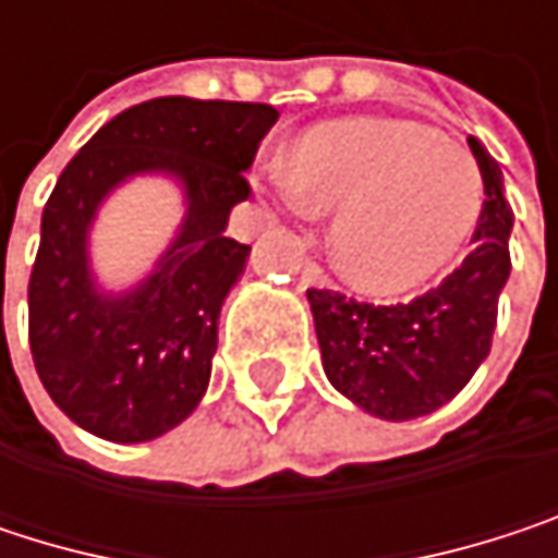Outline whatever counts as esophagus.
Listing matches in <instances>:
<instances>
[{
  "instance_id": "obj_1",
  "label": "esophagus",
  "mask_w": 558,
  "mask_h": 558,
  "mask_svg": "<svg viewBox=\"0 0 558 558\" xmlns=\"http://www.w3.org/2000/svg\"><path fill=\"white\" fill-rule=\"evenodd\" d=\"M303 280H306V283H313V287H326V283H329L326 271H323L313 258H306V262H303Z\"/></svg>"
}]
</instances>
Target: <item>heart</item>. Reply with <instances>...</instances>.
<instances>
[{"label": "heart", "instance_id": "1", "mask_svg": "<svg viewBox=\"0 0 558 558\" xmlns=\"http://www.w3.org/2000/svg\"><path fill=\"white\" fill-rule=\"evenodd\" d=\"M296 213L336 209L332 248L352 283L400 293L433 278L472 235L482 173L433 129L400 119H345L303 135L296 165L271 168Z\"/></svg>", "mask_w": 558, "mask_h": 558}]
</instances>
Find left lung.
I'll list each match as a JSON object with an SVG mask.
<instances>
[{
    "label": "left lung",
    "instance_id": "left-lung-1",
    "mask_svg": "<svg viewBox=\"0 0 558 558\" xmlns=\"http://www.w3.org/2000/svg\"><path fill=\"white\" fill-rule=\"evenodd\" d=\"M469 148L485 180V206L472 255L439 287L390 306L339 290H306L329 385L372 416L413 420L439 410L492 352L498 300L510 275L513 209L498 161L478 138H469Z\"/></svg>",
    "mask_w": 558,
    "mask_h": 558
}]
</instances>
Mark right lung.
Returning a JSON list of instances; mask_svg holds the SVG:
<instances>
[{
    "label": "right lung",
    "instance_id": "1",
    "mask_svg": "<svg viewBox=\"0 0 558 558\" xmlns=\"http://www.w3.org/2000/svg\"><path fill=\"white\" fill-rule=\"evenodd\" d=\"M275 122L265 102L148 99L106 122L57 177L28 280V342L45 390L86 433L148 442L196 410L222 300L252 252L226 222L252 193L245 170ZM158 169L184 183V226L151 279L102 294L85 255L95 209L122 179Z\"/></svg>",
    "mask_w": 558,
    "mask_h": 558
}]
</instances>
